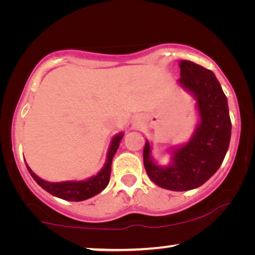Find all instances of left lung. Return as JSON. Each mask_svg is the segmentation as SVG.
<instances>
[{
	"label": "left lung",
	"mask_w": 255,
	"mask_h": 255,
	"mask_svg": "<svg viewBox=\"0 0 255 255\" xmlns=\"http://www.w3.org/2000/svg\"><path fill=\"white\" fill-rule=\"evenodd\" d=\"M180 69L181 86L197 99L201 124L191 140L174 152L173 165H154L148 141L142 152L149 179L174 191L190 190L207 182L221 167L231 138L228 100L214 73L189 60H181Z\"/></svg>",
	"instance_id": "1"
}]
</instances>
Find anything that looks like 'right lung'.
Masks as SVG:
<instances>
[{
    "label": "right lung",
    "mask_w": 255,
    "mask_h": 255,
    "mask_svg": "<svg viewBox=\"0 0 255 255\" xmlns=\"http://www.w3.org/2000/svg\"><path fill=\"white\" fill-rule=\"evenodd\" d=\"M123 134H118L111 141V146L108 152V159L107 163L101 169V172L97 175L90 177V179L86 181H79V182H46V181L41 180L38 177L32 170L29 168L26 165V168L33 177V180L39 184V186L59 198L66 201H73V202H80L85 201L87 198H90L95 195L100 194L104 188L108 186L110 180V173H111V162H113V158L115 153L117 152L118 146H120V141Z\"/></svg>",
    "instance_id": "right-lung-1"
}]
</instances>
